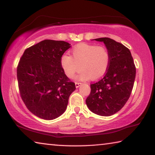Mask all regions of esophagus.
I'll use <instances>...</instances> for the list:
<instances>
[{
    "mask_svg": "<svg viewBox=\"0 0 155 155\" xmlns=\"http://www.w3.org/2000/svg\"><path fill=\"white\" fill-rule=\"evenodd\" d=\"M81 85V83H77V82L75 83V86H76V87H77V88H78V87H79Z\"/></svg>",
    "mask_w": 155,
    "mask_h": 155,
    "instance_id": "obj_1",
    "label": "esophagus"
}]
</instances>
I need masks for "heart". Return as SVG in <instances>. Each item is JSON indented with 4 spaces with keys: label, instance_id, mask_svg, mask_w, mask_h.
Segmentation results:
<instances>
[{
    "label": "heart",
    "instance_id": "b5f03b06",
    "mask_svg": "<svg viewBox=\"0 0 155 155\" xmlns=\"http://www.w3.org/2000/svg\"><path fill=\"white\" fill-rule=\"evenodd\" d=\"M109 61V54L105 47L83 43L72 49V57L68 54L61 57V66L65 75L70 78L82 70L78 80L85 81L89 78L96 80L105 74Z\"/></svg>",
    "mask_w": 155,
    "mask_h": 155
}]
</instances>
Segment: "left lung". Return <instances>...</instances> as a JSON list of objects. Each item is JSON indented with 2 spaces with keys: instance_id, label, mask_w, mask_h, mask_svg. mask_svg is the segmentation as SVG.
<instances>
[{
  "instance_id": "8db88e82",
  "label": "left lung",
  "mask_w": 155,
  "mask_h": 155,
  "mask_svg": "<svg viewBox=\"0 0 155 155\" xmlns=\"http://www.w3.org/2000/svg\"><path fill=\"white\" fill-rule=\"evenodd\" d=\"M104 44L110 57L105 75L91 84L86 104L91 112L110 116L119 111L127 103L134 85L136 68L129 49L109 38L95 39Z\"/></svg>"
}]
</instances>
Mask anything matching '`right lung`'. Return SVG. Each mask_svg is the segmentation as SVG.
Instances as JSON below:
<instances>
[{"label": "right lung", "mask_w": 155, "mask_h": 155, "mask_svg": "<svg viewBox=\"0 0 155 155\" xmlns=\"http://www.w3.org/2000/svg\"><path fill=\"white\" fill-rule=\"evenodd\" d=\"M64 41L45 40L25 50L17 68L20 96L27 109L41 119L59 117L76 90L61 66V58L70 48Z\"/></svg>", "instance_id": "1"}]
</instances>
